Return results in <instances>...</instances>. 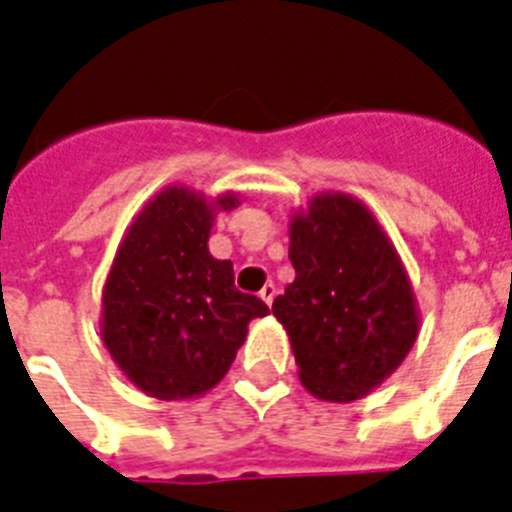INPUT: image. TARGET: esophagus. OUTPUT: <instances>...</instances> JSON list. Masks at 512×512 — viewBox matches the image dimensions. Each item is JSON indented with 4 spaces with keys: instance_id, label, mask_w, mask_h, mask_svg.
Segmentation results:
<instances>
[{
    "instance_id": "34e87169",
    "label": "esophagus",
    "mask_w": 512,
    "mask_h": 512,
    "mask_svg": "<svg viewBox=\"0 0 512 512\" xmlns=\"http://www.w3.org/2000/svg\"><path fill=\"white\" fill-rule=\"evenodd\" d=\"M276 284H265L263 289H260V297H263V302H268V305H273V299H276Z\"/></svg>"
}]
</instances>
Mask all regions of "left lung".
<instances>
[{"label": "left lung", "instance_id": "obj_1", "mask_svg": "<svg viewBox=\"0 0 512 512\" xmlns=\"http://www.w3.org/2000/svg\"><path fill=\"white\" fill-rule=\"evenodd\" d=\"M294 281L273 299L302 384L321 400L365 397L405 360L418 336L400 257L373 215L326 194L292 223Z\"/></svg>", "mask_w": 512, "mask_h": 512}]
</instances>
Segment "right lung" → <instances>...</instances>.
<instances>
[{
    "label": "right lung",
    "mask_w": 512,
    "mask_h": 512,
    "mask_svg": "<svg viewBox=\"0 0 512 512\" xmlns=\"http://www.w3.org/2000/svg\"><path fill=\"white\" fill-rule=\"evenodd\" d=\"M231 210L236 197H220ZM213 207L162 191L120 244L105 286L102 339L141 392L189 400L226 376L252 318L268 305L234 284L231 260L207 252Z\"/></svg>",
    "instance_id": "1"
}]
</instances>
